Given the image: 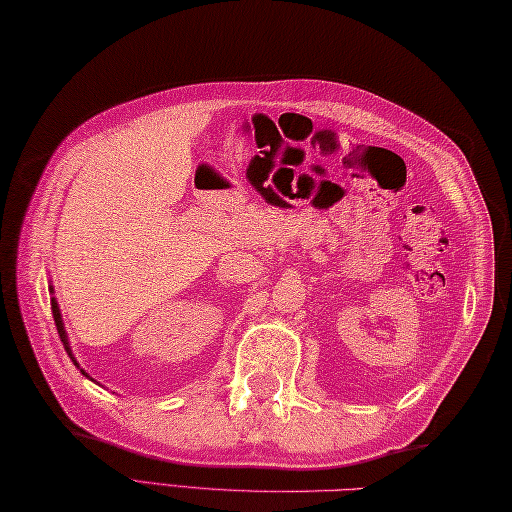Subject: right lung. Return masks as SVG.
<instances>
[{
	"mask_svg": "<svg viewBox=\"0 0 512 512\" xmlns=\"http://www.w3.org/2000/svg\"><path fill=\"white\" fill-rule=\"evenodd\" d=\"M51 310H53V318H55V327H57V334H60V339H62V343H64V350H66V354L71 356V361L77 365V361H75V356H73V352H71V347H69V339H66V330H64V323H62V316H60V307H57V303H55V298H51ZM77 368H80V365H77ZM82 374H84V370H82Z\"/></svg>",
	"mask_w": 512,
	"mask_h": 512,
	"instance_id": "obj_1",
	"label": "right lung"
}]
</instances>
